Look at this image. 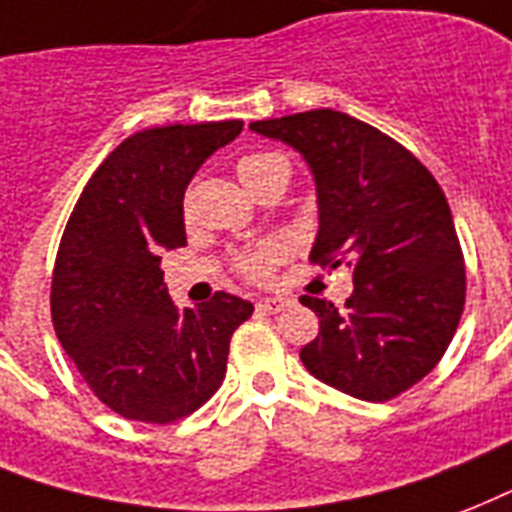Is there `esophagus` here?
<instances>
[{
    "instance_id": "1",
    "label": "esophagus",
    "mask_w": 512,
    "mask_h": 512,
    "mask_svg": "<svg viewBox=\"0 0 512 512\" xmlns=\"http://www.w3.org/2000/svg\"><path fill=\"white\" fill-rule=\"evenodd\" d=\"M288 307V299H259L256 301V310L267 312V315H277Z\"/></svg>"
}]
</instances>
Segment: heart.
<instances>
[{
	"label": "heart",
	"mask_w": 512,
	"mask_h": 512,
	"mask_svg": "<svg viewBox=\"0 0 512 512\" xmlns=\"http://www.w3.org/2000/svg\"><path fill=\"white\" fill-rule=\"evenodd\" d=\"M237 173L243 178V184L256 194L267 184H275V181L288 184L291 162L277 152H253L245 154L243 160L237 162ZM285 259H288V243L280 240V237H267V240L248 245V248L237 253L235 272L245 280H251V283H267Z\"/></svg>",
	"instance_id": "1"
}]
</instances>
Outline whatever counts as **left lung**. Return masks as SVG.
Returning <instances> with one entry per match:
<instances>
[{
    "label": "left lung",
    "mask_w": 512,
    "mask_h": 512,
    "mask_svg": "<svg viewBox=\"0 0 512 512\" xmlns=\"http://www.w3.org/2000/svg\"><path fill=\"white\" fill-rule=\"evenodd\" d=\"M312 168L320 229L310 261L347 264L344 307L301 296L320 334L299 358L352 398H398L443 358L465 310V256L441 184L382 130L334 109L251 122Z\"/></svg>",
    "instance_id": "obj_1"
}]
</instances>
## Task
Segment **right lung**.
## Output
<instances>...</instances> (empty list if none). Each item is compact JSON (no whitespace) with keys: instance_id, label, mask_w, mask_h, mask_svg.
I'll use <instances>...</instances> for the list:
<instances>
[{"instance_id":"obj_1","label":"right lung","mask_w":512,"mask_h":512,"mask_svg":"<svg viewBox=\"0 0 512 512\" xmlns=\"http://www.w3.org/2000/svg\"><path fill=\"white\" fill-rule=\"evenodd\" d=\"M240 120L168 125L125 138L79 194L50 285L58 342L114 414L170 425L194 414L227 374L232 334L251 301L219 291L178 310L160 253L186 245L184 192Z\"/></svg>"}]
</instances>
